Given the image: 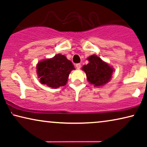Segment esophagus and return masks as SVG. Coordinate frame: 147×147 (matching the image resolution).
<instances>
[{
  "instance_id": "34e87169",
  "label": "esophagus",
  "mask_w": 147,
  "mask_h": 147,
  "mask_svg": "<svg viewBox=\"0 0 147 147\" xmlns=\"http://www.w3.org/2000/svg\"><path fill=\"white\" fill-rule=\"evenodd\" d=\"M76 68H77L78 69H80V68H81V64H80V63H77L76 65Z\"/></svg>"
}]
</instances>
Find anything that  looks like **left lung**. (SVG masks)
Instances as JSON below:
<instances>
[{"label": "left lung", "instance_id": "obj_1", "mask_svg": "<svg viewBox=\"0 0 147 147\" xmlns=\"http://www.w3.org/2000/svg\"><path fill=\"white\" fill-rule=\"evenodd\" d=\"M88 59L89 63L82 67L88 81L94 86H101L107 84L111 79L113 68L96 55L90 56Z\"/></svg>", "mask_w": 147, "mask_h": 147}]
</instances>
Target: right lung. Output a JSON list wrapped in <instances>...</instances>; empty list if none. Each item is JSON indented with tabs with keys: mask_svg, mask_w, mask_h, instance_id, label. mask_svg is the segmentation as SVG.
I'll return each instance as SVG.
<instances>
[{
	"mask_svg": "<svg viewBox=\"0 0 147 147\" xmlns=\"http://www.w3.org/2000/svg\"><path fill=\"white\" fill-rule=\"evenodd\" d=\"M75 69L65 55L57 54L51 59H44L37 65V74L42 84L57 88L66 85L71 70Z\"/></svg>",
	"mask_w": 147,
	"mask_h": 147,
	"instance_id": "obj_1",
	"label": "right lung"
}]
</instances>
